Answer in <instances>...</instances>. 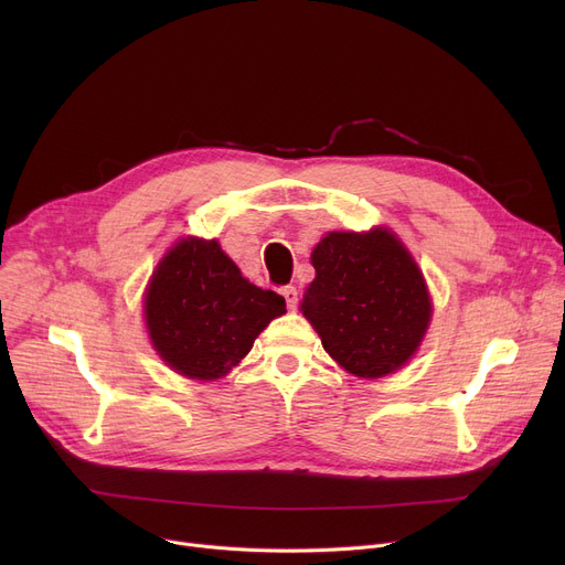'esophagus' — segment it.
I'll return each instance as SVG.
<instances>
[{
  "mask_svg": "<svg viewBox=\"0 0 565 565\" xmlns=\"http://www.w3.org/2000/svg\"><path fill=\"white\" fill-rule=\"evenodd\" d=\"M281 295H284V300H286V307H288V309L298 307V288H295V286H284V288H281Z\"/></svg>",
  "mask_w": 565,
  "mask_h": 565,
  "instance_id": "esophagus-1",
  "label": "esophagus"
}]
</instances>
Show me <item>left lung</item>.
Instances as JSON below:
<instances>
[{"label": "left lung", "instance_id": "obj_1", "mask_svg": "<svg viewBox=\"0 0 565 565\" xmlns=\"http://www.w3.org/2000/svg\"><path fill=\"white\" fill-rule=\"evenodd\" d=\"M302 313L330 358L358 377L398 371L424 341L433 302L419 265L384 226L332 231L311 252Z\"/></svg>", "mask_w": 565, "mask_h": 565}]
</instances>
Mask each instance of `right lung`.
<instances>
[{
  "label": "right lung",
  "mask_w": 565,
  "mask_h": 565,
  "mask_svg": "<svg viewBox=\"0 0 565 565\" xmlns=\"http://www.w3.org/2000/svg\"><path fill=\"white\" fill-rule=\"evenodd\" d=\"M286 300L243 277L217 241L183 237L158 263L143 298L160 358L192 380H217L252 350Z\"/></svg>",
  "instance_id": "right-lung-1"
}]
</instances>
